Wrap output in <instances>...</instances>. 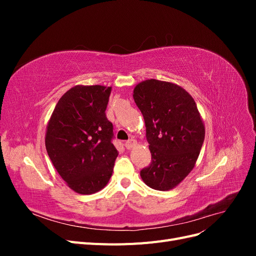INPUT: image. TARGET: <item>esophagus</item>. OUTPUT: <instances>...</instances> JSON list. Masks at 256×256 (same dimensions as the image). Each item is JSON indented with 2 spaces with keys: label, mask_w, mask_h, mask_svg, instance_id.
Listing matches in <instances>:
<instances>
[{
  "label": "esophagus",
  "mask_w": 256,
  "mask_h": 256,
  "mask_svg": "<svg viewBox=\"0 0 256 256\" xmlns=\"http://www.w3.org/2000/svg\"><path fill=\"white\" fill-rule=\"evenodd\" d=\"M136 145V141L134 140V138H131V140H128L126 143H125V147L127 150H131L132 147H134Z\"/></svg>",
  "instance_id": "esophagus-1"
}]
</instances>
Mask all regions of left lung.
Segmentation results:
<instances>
[{
	"instance_id": "left-lung-1",
	"label": "left lung",
	"mask_w": 256,
	"mask_h": 256,
	"mask_svg": "<svg viewBox=\"0 0 256 256\" xmlns=\"http://www.w3.org/2000/svg\"><path fill=\"white\" fill-rule=\"evenodd\" d=\"M134 99L143 114L150 164L141 171L152 189H174L192 171L205 138V126L194 99L180 85L145 80Z\"/></svg>"
}]
</instances>
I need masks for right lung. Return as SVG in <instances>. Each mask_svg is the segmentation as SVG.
Instances as JSON below:
<instances>
[{"mask_svg":"<svg viewBox=\"0 0 256 256\" xmlns=\"http://www.w3.org/2000/svg\"><path fill=\"white\" fill-rule=\"evenodd\" d=\"M112 88L76 85L60 97L46 131V150L67 186L79 194L104 189L118 152L106 109Z\"/></svg>","mask_w":256,"mask_h":256,"instance_id":"right-lung-1","label":"right lung"}]
</instances>
